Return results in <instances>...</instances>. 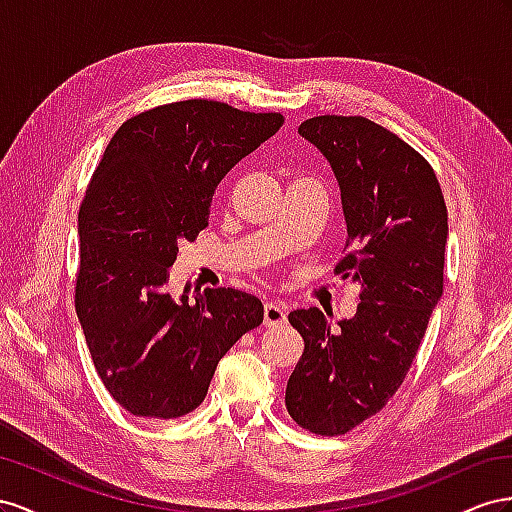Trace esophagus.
I'll return each instance as SVG.
<instances>
[{"mask_svg": "<svg viewBox=\"0 0 512 512\" xmlns=\"http://www.w3.org/2000/svg\"><path fill=\"white\" fill-rule=\"evenodd\" d=\"M287 313H285V306L281 302H268L264 306V326L268 328H276L285 324Z\"/></svg>", "mask_w": 512, "mask_h": 512, "instance_id": "34e87169", "label": "esophagus"}]
</instances>
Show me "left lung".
Listing matches in <instances>:
<instances>
[{
	"mask_svg": "<svg viewBox=\"0 0 512 512\" xmlns=\"http://www.w3.org/2000/svg\"><path fill=\"white\" fill-rule=\"evenodd\" d=\"M298 133L326 156L341 188L349 253L334 274L360 285L352 319L332 332L317 306L289 313L304 352L289 375V416L343 435L375 416L410 371L444 289L448 212L425 156L360 115H319Z\"/></svg>",
	"mask_w": 512,
	"mask_h": 512,
	"instance_id": "left-lung-1",
	"label": "left lung"
}]
</instances>
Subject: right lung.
Masks as SVG:
<instances>
[{
	"label": "right lung",
	"instance_id": "1",
	"mask_svg": "<svg viewBox=\"0 0 512 512\" xmlns=\"http://www.w3.org/2000/svg\"><path fill=\"white\" fill-rule=\"evenodd\" d=\"M216 100H180L126 120L79 208L77 317L102 384L126 412L180 418L206 399L231 345L264 321L240 289H165L178 244L208 227L218 182L283 126Z\"/></svg>",
	"mask_w": 512,
	"mask_h": 512
}]
</instances>
